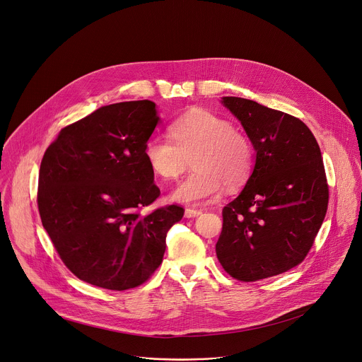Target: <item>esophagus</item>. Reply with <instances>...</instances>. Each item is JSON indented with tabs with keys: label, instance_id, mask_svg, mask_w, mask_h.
Segmentation results:
<instances>
[{
	"label": "esophagus",
	"instance_id": "34e87169",
	"mask_svg": "<svg viewBox=\"0 0 362 362\" xmlns=\"http://www.w3.org/2000/svg\"><path fill=\"white\" fill-rule=\"evenodd\" d=\"M199 215H202V211H199V209H186L185 211V218H196Z\"/></svg>",
	"mask_w": 362,
	"mask_h": 362
}]
</instances>
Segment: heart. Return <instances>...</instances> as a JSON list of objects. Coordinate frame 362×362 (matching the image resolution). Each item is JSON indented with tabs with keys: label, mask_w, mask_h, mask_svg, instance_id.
Masks as SVG:
<instances>
[{
	"label": "heart",
	"mask_w": 362,
	"mask_h": 362,
	"mask_svg": "<svg viewBox=\"0 0 362 362\" xmlns=\"http://www.w3.org/2000/svg\"><path fill=\"white\" fill-rule=\"evenodd\" d=\"M173 140L150 137L143 156L150 170L165 180L176 179L192 159L196 169L170 193V199L199 204L215 197L225 183L240 185L252 166V146L229 120L206 110L190 113L170 126Z\"/></svg>",
	"instance_id": "heart-1"
}]
</instances>
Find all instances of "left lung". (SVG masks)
I'll use <instances>...</instances> for the list:
<instances>
[{"label":"left lung","mask_w":362,"mask_h":362,"mask_svg":"<svg viewBox=\"0 0 362 362\" xmlns=\"http://www.w3.org/2000/svg\"><path fill=\"white\" fill-rule=\"evenodd\" d=\"M255 148L253 170L223 208L216 255L235 279L253 282L299 265L328 208L321 148L299 119L242 97H222Z\"/></svg>","instance_id":"left-lung-1"}]
</instances>
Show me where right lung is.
I'll return each instance as SVG.
<instances>
[{"instance_id":"right-lung-1","label":"right lung","mask_w":362,"mask_h":362,"mask_svg":"<svg viewBox=\"0 0 362 362\" xmlns=\"http://www.w3.org/2000/svg\"><path fill=\"white\" fill-rule=\"evenodd\" d=\"M160 122L150 100L103 106L64 127L40 166L38 211L66 267L112 291L146 282L159 268L176 204L148 215L160 194L143 148Z\"/></svg>"}]
</instances>
